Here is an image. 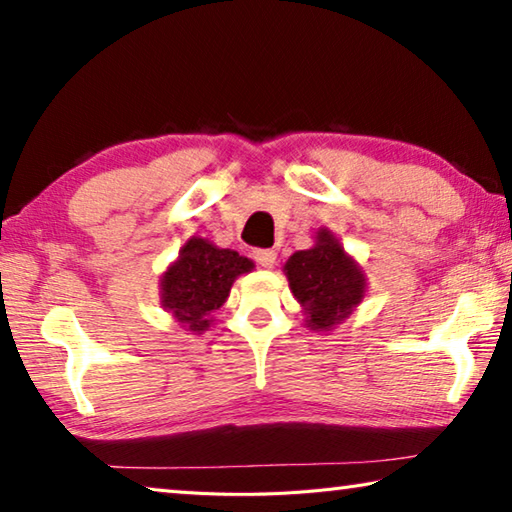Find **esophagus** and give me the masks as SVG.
Here are the masks:
<instances>
[{
  "instance_id": "obj_1",
  "label": "esophagus",
  "mask_w": 512,
  "mask_h": 512,
  "mask_svg": "<svg viewBox=\"0 0 512 512\" xmlns=\"http://www.w3.org/2000/svg\"><path fill=\"white\" fill-rule=\"evenodd\" d=\"M253 257H255V262L262 266V268H273L275 266V259H277V253H275V250H268V248H257L255 253H253Z\"/></svg>"
}]
</instances>
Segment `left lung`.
Instances as JSON below:
<instances>
[{"instance_id":"left-lung-1","label":"left lung","mask_w":512,"mask_h":512,"mask_svg":"<svg viewBox=\"0 0 512 512\" xmlns=\"http://www.w3.org/2000/svg\"><path fill=\"white\" fill-rule=\"evenodd\" d=\"M284 275L305 309L307 327L316 332L348 318L366 293V275L327 228L318 230L316 246L289 257Z\"/></svg>"}]
</instances>
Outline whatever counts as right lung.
I'll list each match as a JSON object with an SVG mask.
<instances>
[{"label":"right lung","instance_id":"add662e5","mask_svg":"<svg viewBox=\"0 0 512 512\" xmlns=\"http://www.w3.org/2000/svg\"><path fill=\"white\" fill-rule=\"evenodd\" d=\"M253 262L237 250L216 248L207 239L192 237L160 280V302L187 332L203 334L212 314L230 296L232 282L253 271Z\"/></svg>","mask_w":512,"mask_h":512}]
</instances>
